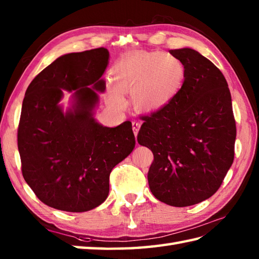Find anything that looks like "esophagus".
Returning a JSON list of instances; mask_svg holds the SVG:
<instances>
[{
    "mask_svg": "<svg viewBox=\"0 0 259 259\" xmlns=\"http://www.w3.org/2000/svg\"><path fill=\"white\" fill-rule=\"evenodd\" d=\"M140 123L137 122V121H133V130H134V134L135 136L137 137V135H138V131L140 129Z\"/></svg>",
    "mask_w": 259,
    "mask_h": 259,
    "instance_id": "34e87169",
    "label": "esophagus"
}]
</instances>
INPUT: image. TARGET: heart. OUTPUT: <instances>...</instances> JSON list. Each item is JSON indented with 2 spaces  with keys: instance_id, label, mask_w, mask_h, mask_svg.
<instances>
[{
  "instance_id": "1",
  "label": "heart",
  "mask_w": 259,
  "mask_h": 259,
  "mask_svg": "<svg viewBox=\"0 0 259 259\" xmlns=\"http://www.w3.org/2000/svg\"><path fill=\"white\" fill-rule=\"evenodd\" d=\"M185 67L178 58L161 52L134 53L113 68V83H109V97L114 106H121V93H133V102L142 112H155L171 102L183 89Z\"/></svg>"
}]
</instances>
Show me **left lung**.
Segmentation results:
<instances>
[{
	"label": "left lung",
	"mask_w": 259,
	"mask_h": 259,
	"mask_svg": "<svg viewBox=\"0 0 259 259\" xmlns=\"http://www.w3.org/2000/svg\"><path fill=\"white\" fill-rule=\"evenodd\" d=\"M185 67L178 96L142 117L139 145L151 149L152 195L175 207L196 205L216 192L234 161L236 122L222 71L189 48L170 50Z\"/></svg>",
	"instance_id": "1"
}]
</instances>
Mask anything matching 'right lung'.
<instances>
[{"instance_id":"obj_1","label":"right lung","mask_w":259,"mask_h":259,"mask_svg":"<svg viewBox=\"0 0 259 259\" xmlns=\"http://www.w3.org/2000/svg\"><path fill=\"white\" fill-rule=\"evenodd\" d=\"M109 62L104 48L69 53L42 70L27 87L18 128L22 175L43 203L83 212L107 199L111 170L136 145L133 125L114 128L93 118ZM73 104L64 113L63 90Z\"/></svg>"}]
</instances>
